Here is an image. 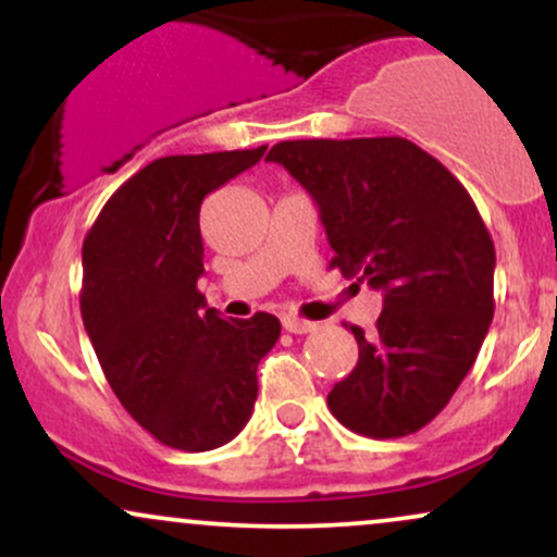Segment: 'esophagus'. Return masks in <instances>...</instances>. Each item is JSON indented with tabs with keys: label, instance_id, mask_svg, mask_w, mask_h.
Here are the masks:
<instances>
[{
	"label": "esophagus",
	"instance_id": "1",
	"mask_svg": "<svg viewBox=\"0 0 557 557\" xmlns=\"http://www.w3.org/2000/svg\"><path fill=\"white\" fill-rule=\"evenodd\" d=\"M283 327L287 332H293V335H306V332L314 330L317 324L314 322H306V319H298V317L287 314V317H283Z\"/></svg>",
	"mask_w": 557,
	"mask_h": 557
}]
</instances>
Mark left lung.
<instances>
[{"instance_id":"1","label":"left lung","mask_w":557,"mask_h":557,"mask_svg":"<svg viewBox=\"0 0 557 557\" xmlns=\"http://www.w3.org/2000/svg\"><path fill=\"white\" fill-rule=\"evenodd\" d=\"M319 207L330 267L382 290L354 372L330 389L332 417L363 437L419 432L453 398L487 335L495 246L469 190L411 140L309 138L267 154Z\"/></svg>"}]
</instances>
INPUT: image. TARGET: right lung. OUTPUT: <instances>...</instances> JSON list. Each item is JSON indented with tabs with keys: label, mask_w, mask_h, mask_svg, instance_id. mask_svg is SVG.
Masks as SVG:
<instances>
[{
	"label": "right lung",
	"mask_w": 557,
	"mask_h": 557,
	"mask_svg": "<svg viewBox=\"0 0 557 557\" xmlns=\"http://www.w3.org/2000/svg\"><path fill=\"white\" fill-rule=\"evenodd\" d=\"M264 151L154 159L83 240L81 314L96 359L125 411L175 450H214L248 424L257 367L280 337L277 317L227 322L196 287L201 201Z\"/></svg>",
	"instance_id": "right-lung-1"
}]
</instances>
